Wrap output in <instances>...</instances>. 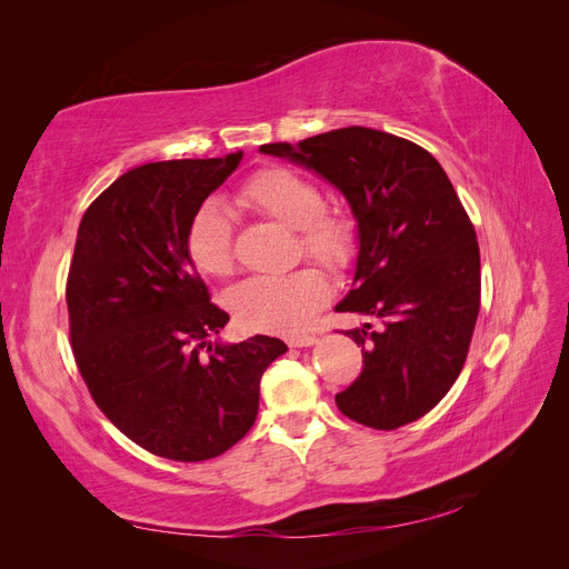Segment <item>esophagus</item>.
Returning a JSON list of instances; mask_svg holds the SVG:
<instances>
[{
    "instance_id": "34e87169",
    "label": "esophagus",
    "mask_w": 569,
    "mask_h": 569,
    "mask_svg": "<svg viewBox=\"0 0 569 569\" xmlns=\"http://www.w3.org/2000/svg\"><path fill=\"white\" fill-rule=\"evenodd\" d=\"M318 339L313 337V335H291V337H287V343L289 347H295V349H306V347H313Z\"/></svg>"
}]
</instances>
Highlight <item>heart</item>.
I'll list each match as a JSON object with an SVG mask.
<instances>
[{
    "instance_id": "1",
    "label": "heart",
    "mask_w": 569,
    "mask_h": 569,
    "mask_svg": "<svg viewBox=\"0 0 569 569\" xmlns=\"http://www.w3.org/2000/svg\"><path fill=\"white\" fill-rule=\"evenodd\" d=\"M239 201L299 232L301 251L335 272L351 268L358 256V226L351 213L327 209L318 182L289 168H263L239 187ZM189 261L209 278L234 270L232 220L216 199L203 201L184 234ZM330 299V282L318 268L263 274L230 291V311L253 332H297Z\"/></svg>"
}]
</instances>
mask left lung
I'll return each instance as SVG.
<instances>
[{"label":"left lung","mask_w":569,"mask_h":569,"mask_svg":"<svg viewBox=\"0 0 569 569\" xmlns=\"http://www.w3.org/2000/svg\"><path fill=\"white\" fill-rule=\"evenodd\" d=\"M261 151L335 184L356 218L353 284L335 311L366 320L347 330L363 372L337 408L372 429L422 418L458 380L479 313V244L449 176L422 147L360 126Z\"/></svg>","instance_id":"1"}]
</instances>
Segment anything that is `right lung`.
I'll return each instance as SVG.
<instances>
[{
    "label": "right lung",
    "mask_w": 569,
    "mask_h": 569,
    "mask_svg": "<svg viewBox=\"0 0 569 569\" xmlns=\"http://www.w3.org/2000/svg\"><path fill=\"white\" fill-rule=\"evenodd\" d=\"M242 157L132 168L78 228L66 284L78 370L99 410L161 458L199 462L232 449L258 416L266 368L287 351L266 335L213 343L230 316L184 251L189 218Z\"/></svg>",
    "instance_id": "add662e5"
}]
</instances>
